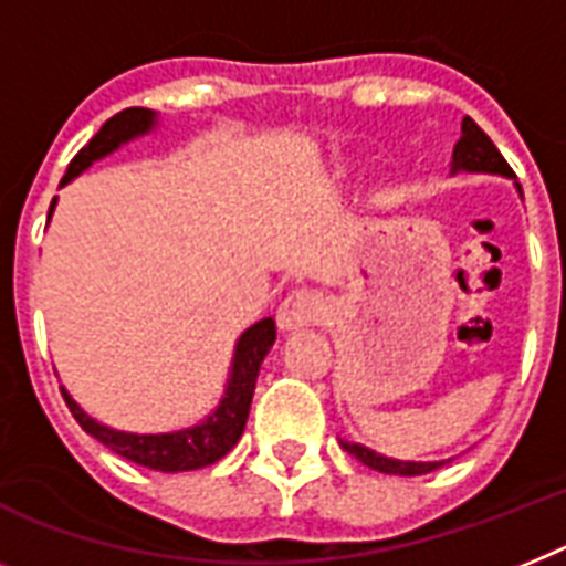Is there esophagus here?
<instances>
[{
    "label": "esophagus",
    "instance_id": "1",
    "mask_svg": "<svg viewBox=\"0 0 566 566\" xmlns=\"http://www.w3.org/2000/svg\"><path fill=\"white\" fill-rule=\"evenodd\" d=\"M324 315H326L324 297L310 292V289H297V292H292L286 301L280 303L277 326L283 329V333H294V329L317 324Z\"/></svg>",
    "mask_w": 566,
    "mask_h": 566
}]
</instances>
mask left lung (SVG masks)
<instances>
[{
    "label": "left lung",
    "mask_w": 566,
    "mask_h": 566,
    "mask_svg": "<svg viewBox=\"0 0 566 566\" xmlns=\"http://www.w3.org/2000/svg\"><path fill=\"white\" fill-rule=\"evenodd\" d=\"M457 172H492V176H503V179L515 181V172L506 165V158L501 156V149L494 147L492 138L480 129L471 118H462V135L454 144V156H451V176ZM517 196L524 199V190L515 181ZM340 446L347 448L349 454L364 462L367 469L381 471V474H399V478H419L428 471H437L446 465L448 460H396V457H385L373 451V448L361 446V442L340 440Z\"/></svg>",
    "instance_id": "8db88e82"
}]
</instances>
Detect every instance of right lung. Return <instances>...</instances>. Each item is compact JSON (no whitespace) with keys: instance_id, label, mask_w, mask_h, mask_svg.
Segmentation results:
<instances>
[{"instance_id":"obj_1","label":"right lung","mask_w":566,"mask_h":566,"mask_svg":"<svg viewBox=\"0 0 566 566\" xmlns=\"http://www.w3.org/2000/svg\"><path fill=\"white\" fill-rule=\"evenodd\" d=\"M158 126V115L153 109H142V106H133V109H124L120 115L106 120L101 126V133L86 144V147L72 158V165L65 170L60 188H65L69 181H74L81 172H86L88 167L101 161V158L112 156L115 149H120L124 144L135 142V138H144ZM57 208V196L51 199L49 219ZM274 338H277V326H274V317H263L251 324L245 333L237 338L233 344V358L231 367H228V381L226 390L219 396V405L210 410L208 417L199 419L196 424L188 428H179V431H165V433H133V431H118V428H109V424L97 422L95 417H88L86 410L72 399V394L63 390V399L72 410V417L81 422L83 431L88 437H95L97 442H104L106 448H112L115 454H120L124 460H133L144 469L165 471V474H176V471H196L205 469V465H213L217 460L231 451L237 442H240L242 431H245V422H249L251 399H254L256 376H260V364L269 356Z\"/></svg>"}]
</instances>
